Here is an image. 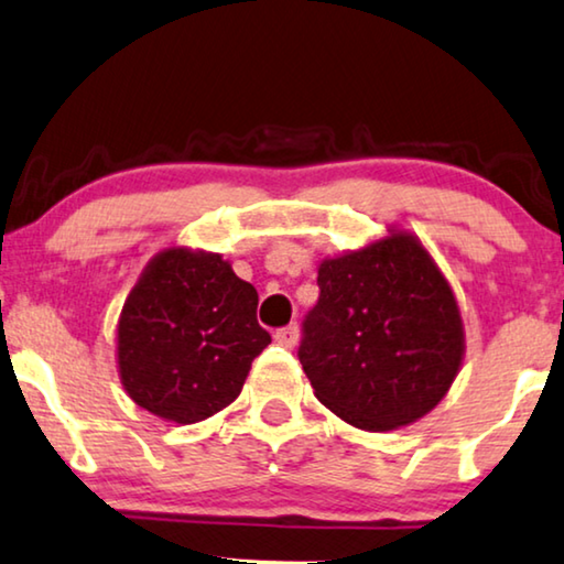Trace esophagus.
I'll use <instances>...</instances> for the list:
<instances>
[{"label":"esophagus","mask_w":564,"mask_h":564,"mask_svg":"<svg viewBox=\"0 0 564 564\" xmlns=\"http://www.w3.org/2000/svg\"><path fill=\"white\" fill-rule=\"evenodd\" d=\"M274 340L284 348H295L297 340H300V328H297V325H288V328H280L274 333Z\"/></svg>","instance_id":"obj_1"}]
</instances>
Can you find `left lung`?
Returning <instances> with one entry per match:
<instances>
[{
	"mask_svg": "<svg viewBox=\"0 0 564 564\" xmlns=\"http://www.w3.org/2000/svg\"><path fill=\"white\" fill-rule=\"evenodd\" d=\"M297 358L315 397L358 430L417 422L463 361V321L443 272L410 234L325 259Z\"/></svg>",
	"mask_w": 564,
	"mask_h": 564,
	"instance_id": "left-lung-1",
	"label": "left lung"
}]
</instances>
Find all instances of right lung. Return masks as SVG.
<instances>
[{
	"mask_svg": "<svg viewBox=\"0 0 564 564\" xmlns=\"http://www.w3.org/2000/svg\"><path fill=\"white\" fill-rule=\"evenodd\" d=\"M259 295L218 254L167 249L152 259L119 317V373L147 412L200 422L239 397L272 343Z\"/></svg>",
	"mask_w": 564,
	"mask_h": 564,
	"instance_id": "1",
	"label": "right lung"
}]
</instances>
